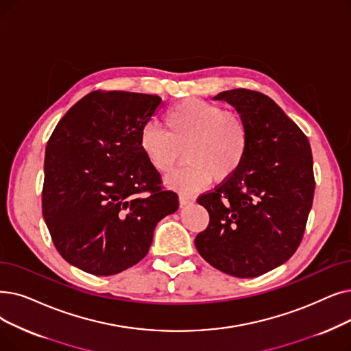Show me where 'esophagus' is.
Masks as SVG:
<instances>
[{"label": "esophagus", "instance_id": "obj_1", "mask_svg": "<svg viewBox=\"0 0 351 351\" xmlns=\"http://www.w3.org/2000/svg\"><path fill=\"white\" fill-rule=\"evenodd\" d=\"M179 202H180V205L193 204V202H195V196L186 195V193H180V195H179Z\"/></svg>", "mask_w": 351, "mask_h": 351}]
</instances>
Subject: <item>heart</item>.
<instances>
[{
	"instance_id": "b5f03b06",
	"label": "heart",
	"mask_w": 351,
	"mask_h": 351,
	"mask_svg": "<svg viewBox=\"0 0 351 351\" xmlns=\"http://www.w3.org/2000/svg\"><path fill=\"white\" fill-rule=\"evenodd\" d=\"M165 129L147 123L139 146L149 165L160 173L172 172L185 149L188 162L167 178V185L193 192L230 179L245 162L251 134L247 120L221 104L189 97L172 104L163 114Z\"/></svg>"
}]
</instances>
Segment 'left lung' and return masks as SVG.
<instances>
[{
    "mask_svg": "<svg viewBox=\"0 0 351 351\" xmlns=\"http://www.w3.org/2000/svg\"><path fill=\"white\" fill-rule=\"evenodd\" d=\"M213 99L232 104L247 120L251 143L238 172L197 197L209 225L195 245L217 269L254 278L288 261L301 243L315 188L311 147L260 91L234 88Z\"/></svg>",
    "mask_w": 351,
    "mask_h": 351,
    "instance_id": "left-lung-1",
    "label": "left lung"
}]
</instances>
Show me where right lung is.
I'll return each mask as SVG.
<instances>
[{
    "label": "right lung",
    "instance_id": "right-lung-1",
    "mask_svg": "<svg viewBox=\"0 0 351 351\" xmlns=\"http://www.w3.org/2000/svg\"><path fill=\"white\" fill-rule=\"evenodd\" d=\"M160 103L96 90L57 123L45 147L43 217L69 264L93 276L133 267L149 252L158 222L179 208L139 146Z\"/></svg>",
    "mask_w": 351,
    "mask_h": 351
}]
</instances>
